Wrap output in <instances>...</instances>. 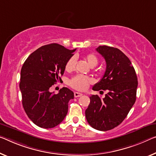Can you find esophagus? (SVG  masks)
<instances>
[{"mask_svg": "<svg viewBox=\"0 0 156 156\" xmlns=\"http://www.w3.org/2000/svg\"><path fill=\"white\" fill-rule=\"evenodd\" d=\"M74 95H75V98H78V97H81V96H82L83 94H82V93H81L75 92V93H74Z\"/></svg>", "mask_w": 156, "mask_h": 156, "instance_id": "1", "label": "esophagus"}]
</instances>
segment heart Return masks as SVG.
<instances>
[{"label":"heart","instance_id":"obj_1","mask_svg":"<svg viewBox=\"0 0 156 156\" xmlns=\"http://www.w3.org/2000/svg\"><path fill=\"white\" fill-rule=\"evenodd\" d=\"M85 59L87 63L90 67L96 66L98 63V59L93 54H88L85 56ZM76 63V57L75 56H73L68 59L66 64V70L68 72L73 71L75 68ZM92 82L91 79L87 76L78 75L74 76L70 80V86L73 87L74 89L78 90H84L88 88L89 83Z\"/></svg>","mask_w":156,"mask_h":156}]
</instances>
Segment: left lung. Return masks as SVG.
I'll list each match as a JSON object with an SVG mask.
<instances>
[{
	"mask_svg": "<svg viewBox=\"0 0 156 156\" xmlns=\"http://www.w3.org/2000/svg\"><path fill=\"white\" fill-rule=\"evenodd\" d=\"M96 51L106 61V70L93 90H107L104 98L90 96V104L85 115L89 125L100 131L112 130L120 125L136 100L138 81L134 67L121 50L106 45Z\"/></svg>",
	"mask_w": 156,
	"mask_h": 156,
	"instance_id": "1",
	"label": "left lung"
}]
</instances>
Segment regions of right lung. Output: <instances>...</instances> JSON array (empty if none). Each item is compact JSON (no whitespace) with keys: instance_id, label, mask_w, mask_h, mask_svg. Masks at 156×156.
<instances>
[{"instance_id":"1","label":"right lung","mask_w":156,"mask_h":156,"mask_svg":"<svg viewBox=\"0 0 156 156\" xmlns=\"http://www.w3.org/2000/svg\"><path fill=\"white\" fill-rule=\"evenodd\" d=\"M75 50L56 43L44 45L33 52L21 68L20 88L23 109L40 128H54L68 114V102L74 98V93L66 87L57 94L49 89L57 81H62L66 64Z\"/></svg>"}]
</instances>
